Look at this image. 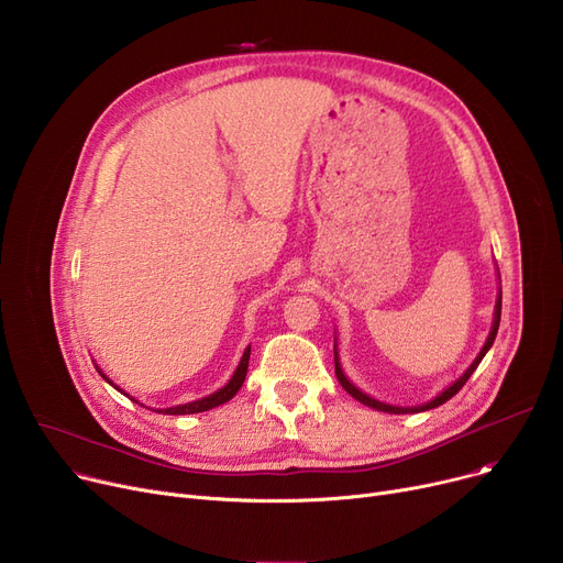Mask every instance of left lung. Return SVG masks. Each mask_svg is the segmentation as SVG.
Listing matches in <instances>:
<instances>
[{"instance_id": "8db88e82", "label": "left lung", "mask_w": 563, "mask_h": 563, "mask_svg": "<svg viewBox=\"0 0 563 563\" xmlns=\"http://www.w3.org/2000/svg\"><path fill=\"white\" fill-rule=\"evenodd\" d=\"M500 313H503V290L498 292V302H495V316H493V327H490V334H488V339H486V343H484V347H482V352L477 354V358L471 363V368L461 375L452 386H448L439 398H434L432 402H427V405H420V407H390V405H384V402H379V400H373V398H368L366 393H361L356 386H352L350 382H347V377L343 375V371H341V361H339V352H336V345H334V368H336V377H339V382H341V386L352 395L354 400H358L361 405H366V407H373V409H377V411H386V413H420V411H427V409H434V407H439V405H443V402H448L452 395H456L459 390H461V386H464L468 379H471V375L475 373V368L479 366V361L484 358V354L488 352V347L493 345V341H495V334H498V327H500Z\"/></svg>"}]
</instances>
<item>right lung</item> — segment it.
<instances>
[{"label":"right lung","mask_w":563,"mask_h":563,"mask_svg":"<svg viewBox=\"0 0 563 563\" xmlns=\"http://www.w3.org/2000/svg\"><path fill=\"white\" fill-rule=\"evenodd\" d=\"M247 363H250V347L243 352V358L239 363V368L234 373V377H231L227 382V386H222L220 390L207 395V398L202 400H195V402H188V405H179V407H170V409H158V413H165V416H186V413H200V411H209L213 407H220L224 402H229L234 395L239 393V388L243 386L245 382V375H247ZM99 375H102V371H99ZM104 377V375H102ZM107 379V377H104ZM109 382V379H107ZM111 384V382H109ZM118 388V386H115ZM120 390V388H118ZM126 395V393H124Z\"/></svg>","instance_id":"right-lung-1"}]
</instances>
